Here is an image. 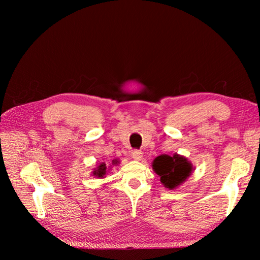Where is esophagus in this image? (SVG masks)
Returning <instances> with one entry per match:
<instances>
[{
  "label": "esophagus",
  "mask_w": 260,
  "mask_h": 260,
  "mask_svg": "<svg viewBox=\"0 0 260 260\" xmlns=\"http://www.w3.org/2000/svg\"><path fill=\"white\" fill-rule=\"evenodd\" d=\"M132 156H133L135 161H141L142 157H143V153L139 150H135V151L132 152Z\"/></svg>",
  "instance_id": "esophagus-1"
}]
</instances>
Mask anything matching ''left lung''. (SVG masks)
<instances>
[{"instance_id": "left-lung-1", "label": "left lung", "mask_w": 260, "mask_h": 260, "mask_svg": "<svg viewBox=\"0 0 260 260\" xmlns=\"http://www.w3.org/2000/svg\"><path fill=\"white\" fill-rule=\"evenodd\" d=\"M152 167L154 172L161 178V183L170 190L183 183L193 170L191 162L178 154H174L173 156L162 154L154 159Z\"/></svg>"}]
</instances>
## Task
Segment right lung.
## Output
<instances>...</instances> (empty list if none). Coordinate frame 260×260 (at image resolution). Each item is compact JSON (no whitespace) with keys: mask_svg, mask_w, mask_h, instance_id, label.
<instances>
[{"mask_svg":"<svg viewBox=\"0 0 260 260\" xmlns=\"http://www.w3.org/2000/svg\"><path fill=\"white\" fill-rule=\"evenodd\" d=\"M117 163H118L117 159H113L112 164L115 165ZM106 172H107V165L105 163H101V164H98V167L92 171V175L97 176V178L103 179V178H105V175H106Z\"/></svg>","mask_w":260,"mask_h":260,"instance_id":"obj_1","label":"right lung"}]
</instances>
